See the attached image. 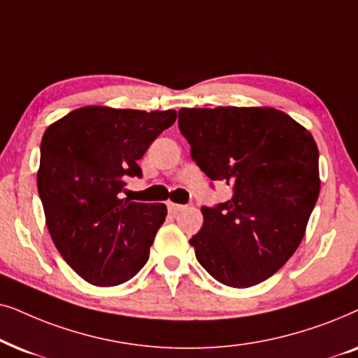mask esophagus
Instances as JSON below:
<instances>
[{"mask_svg": "<svg viewBox=\"0 0 358 358\" xmlns=\"http://www.w3.org/2000/svg\"><path fill=\"white\" fill-rule=\"evenodd\" d=\"M166 208H169L170 213H178V211H182V209H183L185 206H183V204H178V203L166 201Z\"/></svg>", "mask_w": 358, "mask_h": 358, "instance_id": "obj_1", "label": "esophagus"}]
</instances>
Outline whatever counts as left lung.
<instances>
[{
    "instance_id": "left-lung-1",
    "label": "left lung",
    "mask_w": 358,
    "mask_h": 358,
    "mask_svg": "<svg viewBox=\"0 0 358 358\" xmlns=\"http://www.w3.org/2000/svg\"><path fill=\"white\" fill-rule=\"evenodd\" d=\"M178 127L192 157L232 198L201 208L189 239L219 283L249 288L287 264L317 201L319 150L311 132L275 108H182Z\"/></svg>"
}]
</instances>
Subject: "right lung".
<instances>
[{"instance_id":"right-lung-1","label":"right lung","mask_w":358,"mask_h":358,"mask_svg":"<svg viewBox=\"0 0 358 358\" xmlns=\"http://www.w3.org/2000/svg\"><path fill=\"white\" fill-rule=\"evenodd\" d=\"M176 111L78 108L50 124L41 142L37 189L64 260L96 287L137 275L164 224L166 206L122 198L131 176Z\"/></svg>"}]
</instances>
